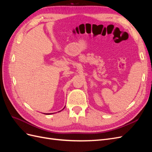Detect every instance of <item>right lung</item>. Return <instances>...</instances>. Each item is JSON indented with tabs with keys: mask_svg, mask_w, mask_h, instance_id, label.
Here are the masks:
<instances>
[{
	"mask_svg": "<svg viewBox=\"0 0 152 152\" xmlns=\"http://www.w3.org/2000/svg\"><path fill=\"white\" fill-rule=\"evenodd\" d=\"M65 107L63 108V109L65 108ZM61 111H59V112H61ZM53 113H44V114H45V115H50V114H53Z\"/></svg>",
	"mask_w": 152,
	"mask_h": 152,
	"instance_id": "add662e5",
	"label": "right lung"
}]
</instances>
